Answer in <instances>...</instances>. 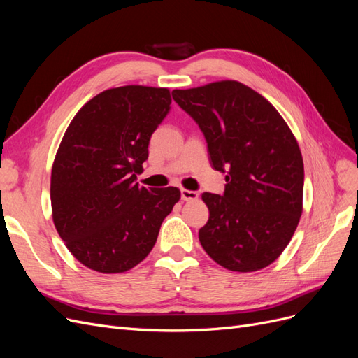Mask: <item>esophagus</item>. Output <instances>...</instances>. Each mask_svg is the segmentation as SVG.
Wrapping results in <instances>:
<instances>
[{
	"mask_svg": "<svg viewBox=\"0 0 358 358\" xmlns=\"http://www.w3.org/2000/svg\"><path fill=\"white\" fill-rule=\"evenodd\" d=\"M180 197L183 201H192L199 199V194L196 191H189V189H180Z\"/></svg>",
	"mask_w": 358,
	"mask_h": 358,
	"instance_id": "esophagus-1",
	"label": "esophagus"
}]
</instances>
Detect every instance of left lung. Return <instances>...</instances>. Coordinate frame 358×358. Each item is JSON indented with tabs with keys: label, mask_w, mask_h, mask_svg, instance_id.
Segmentation results:
<instances>
[{
	"label": "left lung",
	"mask_w": 358,
	"mask_h": 358,
	"mask_svg": "<svg viewBox=\"0 0 358 358\" xmlns=\"http://www.w3.org/2000/svg\"><path fill=\"white\" fill-rule=\"evenodd\" d=\"M175 100L208 142L222 196L204 192L209 220L199 231L208 255L231 272H257L282 254L303 210L297 140L263 95L236 80L175 90Z\"/></svg>",
	"instance_id": "1"
}]
</instances>
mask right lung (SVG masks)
<instances>
[{
  "mask_svg": "<svg viewBox=\"0 0 358 358\" xmlns=\"http://www.w3.org/2000/svg\"><path fill=\"white\" fill-rule=\"evenodd\" d=\"M167 88L127 85L100 92L76 113L52 166V218L74 258L124 273L152 251L180 191L140 188L136 173L170 110Z\"/></svg>",
  "mask_w": 358,
  "mask_h": 358,
  "instance_id": "add662e5",
  "label": "right lung"
}]
</instances>
